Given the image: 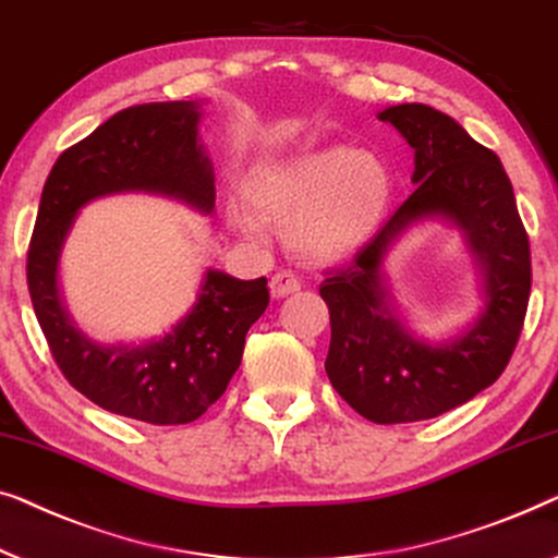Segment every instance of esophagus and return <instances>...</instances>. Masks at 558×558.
<instances>
[{
  "mask_svg": "<svg viewBox=\"0 0 558 558\" xmlns=\"http://www.w3.org/2000/svg\"><path fill=\"white\" fill-rule=\"evenodd\" d=\"M301 290V280L295 276H290V272H276L270 280V293L272 298H286L290 293H298Z\"/></svg>",
  "mask_w": 558,
  "mask_h": 558,
  "instance_id": "esophagus-1",
  "label": "esophagus"
}]
</instances>
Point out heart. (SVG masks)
<instances>
[{"label": "heart", "mask_w": 558, "mask_h": 558, "mask_svg": "<svg viewBox=\"0 0 558 558\" xmlns=\"http://www.w3.org/2000/svg\"><path fill=\"white\" fill-rule=\"evenodd\" d=\"M245 197L263 217L286 222L288 253L313 268L339 265L361 253L387 219L395 177L387 163L347 144L257 163L245 179ZM240 232L257 234L260 222L230 204Z\"/></svg>", "instance_id": "1"}]
</instances>
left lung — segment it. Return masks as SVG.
Returning a JSON list of instances; mask_svg holds the SVG:
<instances>
[{
  "label": "left lung",
  "mask_w": 558,
  "mask_h": 558,
  "mask_svg": "<svg viewBox=\"0 0 558 558\" xmlns=\"http://www.w3.org/2000/svg\"><path fill=\"white\" fill-rule=\"evenodd\" d=\"M414 151L417 190L354 260L331 270L320 298L331 311L326 374L361 417L376 425L429 420L465 404L504 374L531 293V250L511 179L490 148L425 104L376 113ZM460 229L478 270L482 311L450 340L427 342L405 328L388 293L386 257L422 221Z\"/></svg>",
  "instance_id": "1"
}]
</instances>
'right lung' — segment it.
I'll return each mask as SVG.
<instances>
[{"mask_svg":"<svg viewBox=\"0 0 558 558\" xmlns=\"http://www.w3.org/2000/svg\"><path fill=\"white\" fill-rule=\"evenodd\" d=\"M202 116L204 100L131 106L62 151L27 253L29 298L60 372L90 402L148 425H186L225 395L250 326L270 303L268 280L209 268L197 301L161 339L98 343L65 308L60 257L85 204L111 194H156L211 215L215 171L199 138Z\"/></svg>","mask_w":558,"mask_h":558,"instance_id":"right-lung-1","label":"right lung"}]
</instances>
